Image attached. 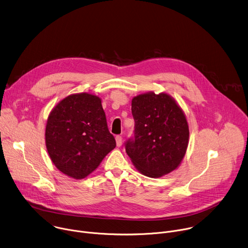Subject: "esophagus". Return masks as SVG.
<instances>
[{"label":"esophagus","instance_id":"obj_1","mask_svg":"<svg viewBox=\"0 0 248 248\" xmlns=\"http://www.w3.org/2000/svg\"><path fill=\"white\" fill-rule=\"evenodd\" d=\"M115 140H116V145L121 146L122 145V137L121 136H116Z\"/></svg>","mask_w":248,"mask_h":248}]
</instances>
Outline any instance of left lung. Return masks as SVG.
I'll list each match as a JSON object with an SVG mask.
<instances>
[{"label": "left lung", "mask_w": 248, "mask_h": 248, "mask_svg": "<svg viewBox=\"0 0 248 248\" xmlns=\"http://www.w3.org/2000/svg\"><path fill=\"white\" fill-rule=\"evenodd\" d=\"M134 138L125 142L134 166L144 176L159 178L181 164L188 144L183 109L165 93L139 94L132 100Z\"/></svg>", "instance_id": "left-lung-1"}]
</instances>
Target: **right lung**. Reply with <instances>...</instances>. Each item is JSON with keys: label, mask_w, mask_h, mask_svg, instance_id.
I'll use <instances>...</instances> for the list:
<instances>
[{"label": "right lung", "mask_w": 248, "mask_h": 248, "mask_svg": "<svg viewBox=\"0 0 248 248\" xmlns=\"http://www.w3.org/2000/svg\"><path fill=\"white\" fill-rule=\"evenodd\" d=\"M45 139L55 166L77 180L94 171L116 146L108 128L102 100L88 93L70 94L53 108L47 117Z\"/></svg>", "instance_id": "1"}]
</instances>
